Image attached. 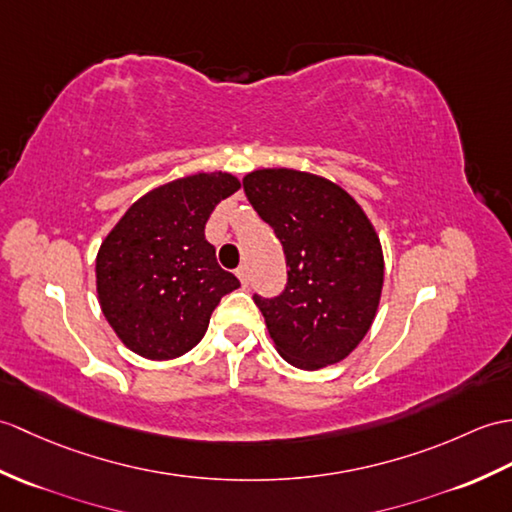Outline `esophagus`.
<instances>
[{"mask_svg": "<svg viewBox=\"0 0 512 512\" xmlns=\"http://www.w3.org/2000/svg\"><path fill=\"white\" fill-rule=\"evenodd\" d=\"M235 275H237V279L242 281V285H248V268L246 266H240L235 270Z\"/></svg>", "mask_w": 512, "mask_h": 512, "instance_id": "obj_1", "label": "esophagus"}]
</instances>
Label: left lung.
<instances>
[{
    "label": "left lung",
    "instance_id": "8db88e82",
    "mask_svg": "<svg viewBox=\"0 0 512 512\" xmlns=\"http://www.w3.org/2000/svg\"><path fill=\"white\" fill-rule=\"evenodd\" d=\"M242 183L290 268L277 299L253 296L275 349L303 371L342 362L382 299L384 253L373 222L349 192L312 172L261 168Z\"/></svg>",
    "mask_w": 512,
    "mask_h": 512
}]
</instances>
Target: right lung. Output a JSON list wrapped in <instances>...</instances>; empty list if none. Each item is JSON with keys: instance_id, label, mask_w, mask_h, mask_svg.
<instances>
[{"instance_id": "add662e5", "label": "right lung", "mask_w": 512, "mask_h": 512, "mask_svg": "<svg viewBox=\"0 0 512 512\" xmlns=\"http://www.w3.org/2000/svg\"><path fill=\"white\" fill-rule=\"evenodd\" d=\"M242 187L229 172H198L135 200L100 244L95 290L104 318L133 353L174 360L205 336L224 294L240 288L216 261L205 224Z\"/></svg>"}]
</instances>
